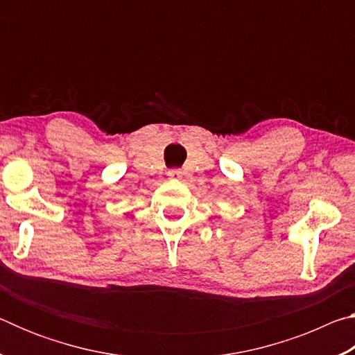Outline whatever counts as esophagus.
<instances>
[{"label": "esophagus", "instance_id": "34e87169", "mask_svg": "<svg viewBox=\"0 0 355 355\" xmlns=\"http://www.w3.org/2000/svg\"><path fill=\"white\" fill-rule=\"evenodd\" d=\"M167 177H169L171 180H180L183 177V172H182V169H171L169 172H167Z\"/></svg>", "mask_w": 355, "mask_h": 355}]
</instances>
